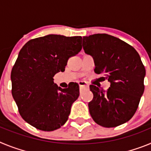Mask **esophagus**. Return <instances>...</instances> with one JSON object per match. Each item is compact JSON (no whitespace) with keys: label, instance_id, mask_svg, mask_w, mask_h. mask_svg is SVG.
Wrapping results in <instances>:
<instances>
[{"label":"esophagus","instance_id":"esophagus-1","mask_svg":"<svg viewBox=\"0 0 151 151\" xmlns=\"http://www.w3.org/2000/svg\"><path fill=\"white\" fill-rule=\"evenodd\" d=\"M89 86L88 84L85 82H79V87L80 89H84V88H88Z\"/></svg>","mask_w":151,"mask_h":151}]
</instances>
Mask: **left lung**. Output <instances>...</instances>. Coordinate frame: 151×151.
Returning a JSON list of instances; mask_svg holds the SVG:
<instances>
[{
	"mask_svg": "<svg viewBox=\"0 0 151 151\" xmlns=\"http://www.w3.org/2000/svg\"><path fill=\"white\" fill-rule=\"evenodd\" d=\"M85 54L94 62V73L104 74L110 87L104 91L91 85L94 94L88 103L94 122L112 128L130 120L138 109L145 91V68L135 49L119 38L107 34H94L82 38Z\"/></svg>",
	"mask_w": 151,
	"mask_h": 151,
	"instance_id": "1",
	"label": "left lung"
}]
</instances>
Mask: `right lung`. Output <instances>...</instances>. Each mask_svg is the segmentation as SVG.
Segmentation results:
<instances>
[{"label":"right lung","mask_w":151,"mask_h":151,"mask_svg":"<svg viewBox=\"0 0 151 151\" xmlns=\"http://www.w3.org/2000/svg\"><path fill=\"white\" fill-rule=\"evenodd\" d=\"M81 40V36L48 35L29 41L19 53L11 72L12 95L22 118L36 129L50 132L67 121L79 86L73 83L61 88L54 76L82 50Z\"/></svg>","instance_id":"1"}]
</instances>
